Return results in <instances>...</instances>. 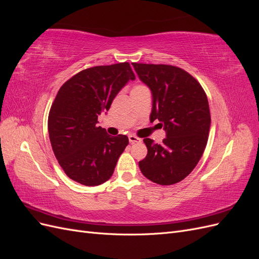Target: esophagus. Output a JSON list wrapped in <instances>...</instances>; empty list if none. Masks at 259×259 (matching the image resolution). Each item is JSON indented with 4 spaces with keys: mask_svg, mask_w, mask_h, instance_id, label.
<instances>
[{
    "mask_svg": "<svg viewBox=\"0 0 259 259\" xmlns=\"http://www.w3.org/2000/svg\"><path fill=\"white\" fill-rule=\"evenodd\" d=\"M128 140H130L131 144H135V143H140V142H142V139L138 138L135 135H130L128 136Z\"/></svg>",
    "mask_w": 259,
    "mask_h": 259,
    "instance_id": "1",
    "label": "esophagus"
}]
</instances>
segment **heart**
Masks as SVG:
<instances>
[{
  "instance_id": "1",
  "label": "heart",
  "mask_w": 259,
  "mask_h": 259,
  "mask_svg": "<svg viewBox=\"0 0 259 259\" xmlns=\"http://www.w3.org/2000/svg\"><path fill=\"white\" fill-rule=\"evenodd\" d=\"M145 90H148L145 85H142V84H136V85L133 86L132 93H134V92H140V91H145Z\"/></svg>"
}]
</instances>
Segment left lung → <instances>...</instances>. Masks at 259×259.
Masks as SVG:
<instances>
[{
	"mask_svg": "<svg viewBox=\"0 0 259 259\" xmlns=\"http://www.w3.org/2000/svg\"><path fill=\"white\" fill-rule=\"evenodd\" d=\"M152 93L150 121L166 132L162 144L145 138L148 153L139 168L151 182L167 186L182 182L197 166L207 144L210 114L201 84L182 68L133 62Z\"/></svg>",
	"mask_w": 259,
	"mask_h": 259,
	"instance_id": "8db88e82",
	"label": "left lung"
}]
</instances>
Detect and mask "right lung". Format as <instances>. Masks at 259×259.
<instances>
[{"label": "right lung", "instance_id": "1", "mask_svg": "<svg viewBox=\"0 0 259 259\" xmlns=\"http://www.w3.org/2000/svg\"><path fill=\"white\" fill-rule=\"evenodd\" d=\"M135 74L128 62L85 69L59 89L49 114L55 156L69 178L84 186L106 183L128 145L126 135L110 136L98 115Z\"/></svg>", "mask_w": 259, "mask_h": 259}]
</instances>
